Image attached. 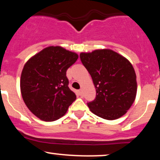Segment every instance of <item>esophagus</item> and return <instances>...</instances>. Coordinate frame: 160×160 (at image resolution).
Masks as SVG:
<instances>
[{"mask_svg":"<svg viewBox=\"0 0 160 160\" xmlns=\"http://www.w3.org/2000/svg\"><path fill=\"white\" fill-rule=\"evenodd\" d=\"M78 94L80 95V96H81L82 95V89H79V90L78 91Z\"/></svg>","mask_w":160,"mask_h":160,"instance_id":"esophagus-1","label":"esophagus"}]
</instances>
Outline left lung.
<instances>
[{"label": "left lung", "mask_w": 160, "mask_h": 160, "mask_svg": "<svg viewBox=\"0 0 160 160\" xmlns=\"http://www.w3.org/2000/svg\"><path fill=\"white\" fill-rule=\"evenodd\" d=\"M96 89V97L87 104L99 117L113 120L132 105L137 93L136 74L127 58L109 49L80 54Z\"/></svg>", "instance_id": "8db88e82"}]
</instances>
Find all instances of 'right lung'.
Here are the masks:
<instances>
[{
	"label": "right lung",
	"instance_id": "add662e5",
	"mask_svg": "<svg viewBox=\"0 0 160 160\" xmlns=\"http://www.w3.org/2000/svg\"><path fill=\"white\" fill-rule=\"evenodd\" d=\"M78 58L77 53L50 46L24 65L20 79L22 96L30 111L41 120L59 119L76 99L68 87L66 71Z\"/></svg>",
	"mask_w": 160,
	"mask_h": 160
}]
</instances>
